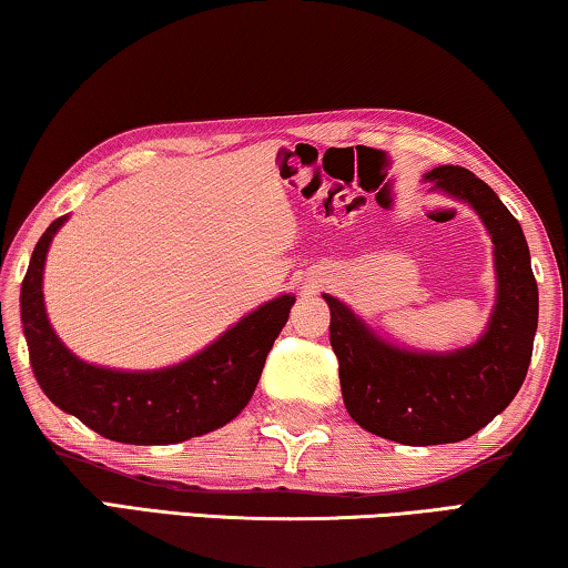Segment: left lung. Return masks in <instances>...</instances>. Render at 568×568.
<instances>
[{"label": "left lung", "instance_id": "1", "mask_svg": "<svg viewBox=\"0 0 568 568\" xmlns=\"http://www.w3.org/2000/svg\"><path fill=\"white\" fill-rule=\"evenodd\" d=\"M426 180L474 205L491 233L498 301L484 338L446 355L400 351L323 295L345 408L365 430L406 446L456 444L491 423L521 388L538 323V287L518 220L466 168L440 165Z\"/></svg>", "mask_w": 568, "mask_h": 568}]
</instances>
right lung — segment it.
Returning a JSON list of instances; mask_svg holds the SVG:
<instances>
[{"instance_id": "add662e5", "label": "right lung", "mask_w": 568, "mask_h": 568, "mask_svg": "<svg viewBox=\"0 0 568 568\" xmlns=\"http://www.w3.org/2000/svg\"><path fill=\"white\" fill-rule=\"evenodd\" d=\"M62 223L64 217H57L34 245L19 293L30 363L44 396L94 434L134 446L180 444L233 420L253 396L295 297L281 295L261 305L210 348L172 368L152 373L98 368L64 348L44 313V255Z\"/></svg>"}]
</instances>
